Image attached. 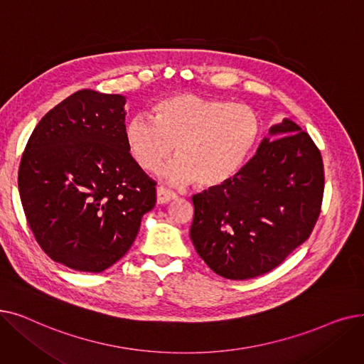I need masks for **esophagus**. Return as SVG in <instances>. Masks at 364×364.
Here are the masks:
<instances>
[{
  "instance_id": "1",
  "label": "esophagus",
  "mask_w": 364,
  "mask_h": 364,
  "mask_svg": "<svg viewBox=\"0 0 364 364\" xmlns=\"http://www.w3.org/2000/svg\"><path fill=\"white\" fill-rule=\"evenodd\" d=\"M177 199V195L172 193L171 190L168 188H164V187H158L156 188V202L159 205H164V203H169L172 200Z\"/></svg>"
}]
</instances>
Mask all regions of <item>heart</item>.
<instances>
[{"label": "heart", "instance_id": "1", "mask_svg": "<svg viewBox=\"0 0 364 364\" xmlns=\"http://www.w3.org/2000/svg\"><path fill=\"white\" fill-rule=\"evenodd\" d=\"M153 121L136 117L125 127L132 159L147 172H156L176 147L178 159L164 171L174 184L195 181L215 188L230 181L257 149L262 121L247 105L177 92L151 109Z\"/></svg>", "mask_w": 364, "mask_h": 364}]
</instances>
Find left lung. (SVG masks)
<instances>
[{"label": "left lung", "instance_id": "left-lung-1", "mask_svg": "<svg viewBox=\"0 0 364 364\" xmlns=\"http://www.w3.org/2000/svg\"><path fill=\"white\" fill-rule=\"evenodd\" d=\"M269 134L230 181L192 198L190 239L209 269L230 280L276 269L320 214L324 176L314 141L288 118Z\"/></svg>", "mask_w": 364, "mask_h": 364}]
</instances>
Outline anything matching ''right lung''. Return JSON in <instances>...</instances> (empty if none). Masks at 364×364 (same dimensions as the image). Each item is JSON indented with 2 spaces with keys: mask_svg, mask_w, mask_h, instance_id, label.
Wrapping results in <instances>:
<instances>
[{
  "mask_svg": "<svg viewBox=\"0 0 364 364\" xmlns=\"http://www.w3.org/2000/svg\"><path fill=\"white\" fill-rule=\"evenodd\" d=\"M121 94L76 91L31 134L18 193L44 252L72 270L100 273L131 247L156 203L155 181L129 155Z\"/></svg>",
  "mask_w": 364,
  "mask_h": 364,
  "instance_id": "obj_1",
  "label": "right lung"
}]
</instances>
